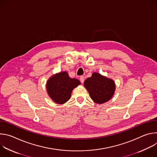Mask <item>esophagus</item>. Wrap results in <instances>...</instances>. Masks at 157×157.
<instances>
[{"mask_svg": "<svg viewBox=\"0 0 157 157\" xmlns=\"http://www.w3.org/2000/svg\"><path fill=\"white\" fill-rule=\"evenodd\" d=\"M79 81H80V82H81V83H83L84 81V77L82 76H81L79 78Z\"/></svg>", "mask_w": 157, "mask_h": 157, "instance_id": "34e87169", "label": "esophagus"}]
</instances>
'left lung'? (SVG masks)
Segmentation results:
<instances>
[{
    "instance_id": "1",
    "label": "left lung",
    "mask_w": 157,
    "mask_h": 157,
    "mask_svg": "<svg viewBox=\"0 0 157 157\" xmlns=\"http://www.w3.org/2000/svg\"><path fill=\"white\" fill-rule=\"evenodd\" d=\"M84 86L93 101L102 104L109 101L113 96L116 85L114 81L98 73H94L92 76L87 78Z\"/></svg>"
}]
</instances>
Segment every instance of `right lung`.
<instances>
[{
    "label": "right lung",
    "mask_w": 157,
    "mask_h": 157,
    "mask_svg": "<svg viewBox=\"0 0 157 157\" xmlns=\"http://www.w3.org/2000/svg\"><path fill=\"white\" fill-rule=\"evenodd\" d=\"M81 84L75 78H71L68 73L62 71L53 75L47 82L48 96L56 104H62L68 101L73 89Z\"/></svg>",
    "instance_id": "add662e5"
}]
</instances>
